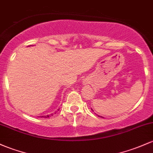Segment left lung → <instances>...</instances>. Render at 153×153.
Here are the masks:
<instances>
[{
    "label": "left lung",
    "instance_id": "left-lung-1",
    "mask_svg": "<svg viewBox=\"0 0 153 153\" xmlns=\"http://www.w3.org/2000/svg\"><path fill=\"white\" fill-rule=\"evenodd\" d=\"M98 116H100V115H98Z\"/></svg>",
    "mask_w": 153,
    "mask_h": 153
}]
</instances>
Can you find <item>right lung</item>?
Here are the masks:
<instances>
[{"instance_id": "1", "label": "right lung", "mask_w": 153, "mask_h": 153, "mask_svg": "<svg viewBox=\"0 0 153 153\" xmlns=\"http://www.w3.org/2000/svg\"><path fill=\"white\" fill-rule=\"evenodd\" d=\"M51 115H53V114H51ZM50 115H46V116H44V117H49ZM41 117H43V116H41Z\"/></svg>"}]
</instances>
